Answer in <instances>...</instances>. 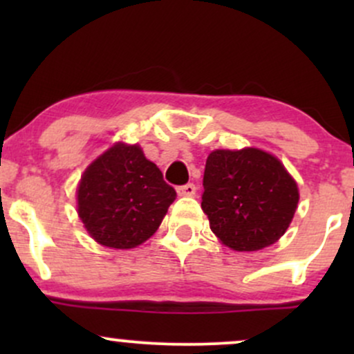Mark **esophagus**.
<instances>
[{
  "label": "esophagus",
  "mask_w": 354,
  "mask_h": 354,
  "mask_svg": "<svg viewBox=\"0 0 354 354\" xmlns=\"http://www.w3.org/2000/svg\"><path fill=\"white\" fill-rule=\"evenodd\" d=\"M176 191L180 196H194V194H196V186H194L193 183H188V185L178 186Z\"/></svg>",
  "instance_id": "obj_1"
}]
</instances>
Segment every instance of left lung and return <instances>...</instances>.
<instances>
[{
    "label": "left lung",
    "instance_id": "left-lung-1",
    "mask_svg": "<svg viewBox=\"0 0 354 354\" xmlns=\"http://www.w3.org/2000/svg\"><path fill=\"white\" fill-rule=\"evenodd\" d=\"M203 186L209 228L234 251H258L278 241L299 200L298 185L281 161L256 148L209 153Z\"/></svg>",
    "mask_w": 354,
    "mask_h": 354
}]
</instances>
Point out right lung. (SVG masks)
<instances>
[{"label":"right lung","mask_w":354,"mask_h":354,"mask_svg":"<svg viewBox=\"0 0 354 354\" xmlns=\"http://www.w3.org/2000/svg\"><path fill=\"white\" fill-rule=\"evenodd\" d=\"M78 214L95 241L136 248L160 228L176 191L138 145L116 143L81 176Z\"/></svg>","instance_id":"obj_1"}]
</instances>
